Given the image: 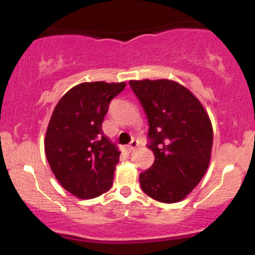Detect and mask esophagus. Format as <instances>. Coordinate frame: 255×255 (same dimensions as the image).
Masks as SVG:
<instances>
[{"instance_id":"obj_1","label":"esophagus","mask_w":255,"mask_h":255,"mask_svg":"<svg viewBox=\"0 0 255 255\" xmlns=\"http://www.w3.org/2000/svg\"><path fill=\"white\" fill-rule=\"evenodd\" d=\"M136 147H137V141H135V140H131V141L129 142V145L127 146V150H128V152H133Z\"/></svg>"}]
</instances>
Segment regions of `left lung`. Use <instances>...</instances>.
Instances as JSON below:
<instances>
[{
  "label": "left lung",
  "mask_w": 255,
  "mask_h": 255,
  "mask_svg": "<svg viewBox=\"0 0 255 255\" xmlns=\"http://www.w3.org/2000/svg\"><path fill=\"white\" fill-rule=\"evenodd\" d=\"M148 121L150 169L139 175L144 193L160 203L183 200L210 165L211 120L204 105L183 85L169 79L130 80Z\"/></svg>",
  "instance_id": "obj_1"
}]
</instances>
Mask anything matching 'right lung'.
<instances>
[{
  "mask_svg": "<svg viewBox=\"0 0 255 255\" xmlns=\"http://www.w3.org/2000/svg\"><path fill=\"white\" fill-rule=\"evenodd\" d=\"M126 83H81L58 101L46 128L45 156L61 186L79 199H93L113 186L120 152L102 133L110 101Z\"/></svg>",
  "mask_w": 255,
  "mask_h": 255,
  "instance_id": "1",
  "label": "right lung"
}]
</instances>
